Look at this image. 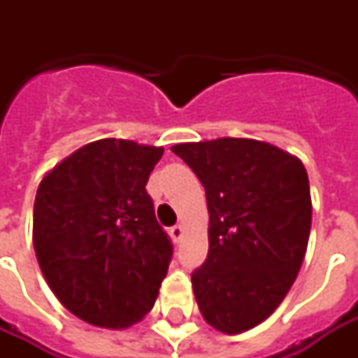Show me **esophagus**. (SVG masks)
Segmentation results:
<instances>
[{
	"label": "esophagus",
	"instance_id": "1",
	"mask_svg": "<svg viewBox=\"0 0 358 358\" xmlns=\"http://www.w3.org/2000/svg\"><path fill=\"white\" fill-rule=\"evenodd\" d=\"M169 234H171V238H173L174 241H180V238L184 234V230H182L180 224H174V227H171V230H169Z\"/></svg>",
	"mask_w": 358,
	"mask_h": 358
}]
</instances>
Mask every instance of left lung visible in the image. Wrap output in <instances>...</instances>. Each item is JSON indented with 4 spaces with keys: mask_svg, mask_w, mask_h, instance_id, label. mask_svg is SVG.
I'll return each mask as SVG.
<instances>
[{
    "mask_svg": "<svg viewBox=\"0 0 358 358\" xmlns=\"http://www.w3.org/2000/svg\"><path fill=\"white\" fill-rule=\"evenodd\" d=\"M206 189L208 258L191 273L202 316L221 333L256 327L275 312L305 258L312 201L305 165L255 139L182 143Z\"/></svg>",
    "mask_w": 358,
    "mask_h": 358,
    "instance_id": "8db88e82",
    "label": "left lung"
}]
</instances>
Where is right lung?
<instances>
[{
	"mask_svg": "<svg viewBox=\"0 0 358 358\" xmlns=\"http://www.w3.org/2000/svg\"><path fill=\"white\" fill-rule=\"evenodd\" d=\"M162 146L100 139L42 178L33 245L64 308L96 327L134 325L156 303L173 258L146 193Z\"/></svg>",
	"mask_w": 358,
	"mask_h": 358,
	"instance_id": "right-lung-1",
	"label": "right lung"
}]
</instances>
